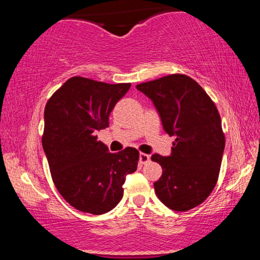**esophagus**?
<instances>
[{
	"label": "esophagus",
	"instance_id": "34e87169",
	"mask_svg": "<svg viewBox=\"0 0 260 260\" xmlns=\"http://www.w3.org/2000/svg\"><path fill=\"white\" fill-rule=\"evenodd\" d=\"M149 160H150V156H149L148 154H144V153L139 154V162L142 164V165H144V164L149 162Z\"/></svg>",
	"mask_w": 260,
	"mask_h": 260
}]
</instances>
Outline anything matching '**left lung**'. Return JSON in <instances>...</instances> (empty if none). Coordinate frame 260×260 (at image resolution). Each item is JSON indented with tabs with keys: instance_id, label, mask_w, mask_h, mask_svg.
I'll return each mask as SVG.
<instances>
[{
	"instance_id": "1",
	"label": "left lung",
	"mask_w": 260,
	"mask_h": 260,
	"mask_svg": "<svg viewBox=\"0 0 260 260\" xmlns=\"http://www.w3.org/2000/svg\"><path fill=\"white\" fill-rule=\"evenodd\" d=\"M137 89L153 101L164 131L176 137L169 156L151 155L162 168V175L154 183L155 193L171 210L196 208L213 192L225 149L215 104L184 74L142 83Z\"/></svg>"
}]
</instances>
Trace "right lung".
Segmentation results:
<instances>
[{
	"label": "right lung",
	"mask_w": 260,
	"mask_h": 260,
	"mask_svg": "<svg viewBox=\"0 0 260 260\" xmlns=\"http://www.w3.org/2000/svg\"><path fill=\"white\" fill-rule=\"evenodd\" d=\"M129 88V83L72 77L45 106L43 148L53 183L80 211L101 215L112 210L123 197L127 175L138 166L136 148L109 153L96 136L109 127L110 113Z\"/></svg>",
	"instance_id": "1"
}]
</instances>
